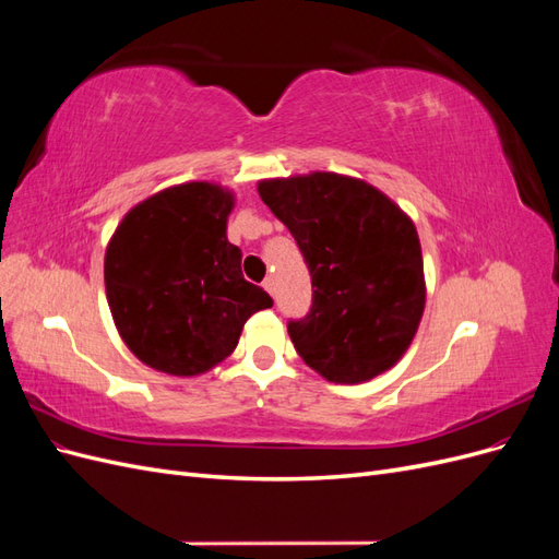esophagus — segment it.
Masks as SVG:
<instances>
[{
  "label": "esophagus",
  "instance_id": "obj_1",
  "mask_svg": "<svg viewBox=\"0 0 559 559\" xmlns=\"http://www.w3.org/2000/svg\"><path fill=\"white\" fill-rule=\"evenodd\" d=\"M263 289H265L270 296H273V294H275V280H273V277H265V280H263Z\"/></svg>",
  "mask_w": 559,
  "mask_h": 559
}]
</instances>
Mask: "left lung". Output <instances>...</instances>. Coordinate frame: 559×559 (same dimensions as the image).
Here are the masks:
<instances>
[{
    "instance_id": "left-lung-1",
    "label": "left lung",
    "mask_w": 559,
    "mask_h": 559,
    "mask_svg": "<svg viewBox=\"0 0 559 559\" xmlns=\"http://www.w3.org/2000/svg\"><path fill=\"white\" fill-rule=\"evenodd\" d=\"M312 277V308L289 321L300 359L335 384L392 368L425 312L415 224L376 186L333 173L259 181Z\"/></svg>"
}]
</instances>
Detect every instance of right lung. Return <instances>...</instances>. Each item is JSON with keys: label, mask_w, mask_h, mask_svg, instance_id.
Instances as JSON below:
<instances>
[{"label": "right lung", "mask_w": 559, "mask_h": 559, "mask_svg": "<svg viewBox=\"0 0 559 559\" xmlns=\"http://www.w3.org/2000/svg\"><path fill=\"white\" fill-rule=\"evenodd\" d=\"M233 205L222 186L179 183L134 205L111 235L105 286L114 324L160 373H207L238 347L245 321L273 308L242 277V251L226 238Z\"/></svg>", "instance_id": "obj_1"}]
</instances>
